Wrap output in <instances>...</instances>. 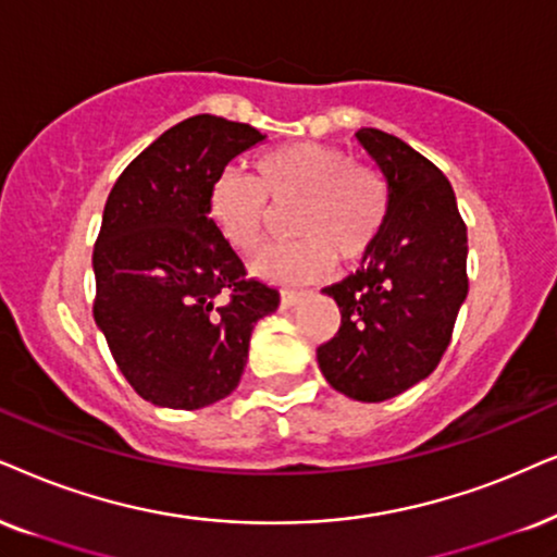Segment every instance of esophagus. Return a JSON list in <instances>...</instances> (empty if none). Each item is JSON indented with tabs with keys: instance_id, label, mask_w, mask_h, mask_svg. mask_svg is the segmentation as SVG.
<instances>
[{
	"instance_id": "obj_1",
	"label": "esophagus",
	"mask_w": 557,
	"mask_h": 557,
	"mask_svg": "<svg viewBox=\"0 0 557 557\" xmlns=\"http://www.w3.org/2000/svg\"><path fill=\"white\" fill-rule=\"evenodd\" d=\"M302 298H306V293L302 290H283V295H280V306L293 308V306H298Z\"/></svg>"
}]
</instances>
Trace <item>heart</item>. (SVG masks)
Returning a JSON list of instances; mask_svg holds the SVG:
<instances>
[{
    "instance_id": "heart-1",
    "label": "heart",
    "mask_w": 557,
    "mask_h": 557,
    "mask_svg": "<svg viewBox=\"0 0 557 557\" xmlns=\"http://www.w3.org/2000/svg\"><path fill=\"white\" fill-rule=\"evenodd\" d=\"M290 208V244L264 249L251 270L274 285L313 283L331 272L336 257L360 262L383 234L391 193L383 174L355 164L347 151L315 140H298L259 153L255 180L223 169L210 182L208 215L242 255L262 244L270 226V206Z\"/></svg>"
}]
</instances>
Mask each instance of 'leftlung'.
<instances>
[{
  "instance_id": "8db88e82",
  "label": "left lung",
  "mask_w": 557,
  "mask_h": 557,
  "mask_svg": "<svg viewBox=\"0 0 557 557\" xmlns=\"http://www.w3.org/2000/svg\"><path fill=\"white\" fill-rule=\"evenodd\" d=\"M391 193L388 221L362 267L323 287L342 311L336 336L315 349L344 396L380 404L429 377L468 298V228L445 174L404 140L360 128Z\"/></svg>"
}]
</instances>
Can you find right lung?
Instances as JSON below:
<instances>
[{"label": "right lung", "mask_w": 557, "mask_h": 557, "mask_svg": "<svg viewBox=\"0 0 557 557\" xmlns=\"http://www.w3.org/2000/svg\"><path fill=\"white\" fill-rule=\"evenodd\" d=\"M257 128L195 115L125 166L97 236L95 321L133 391L193 411L236 391L257 321L280 293L246 280L208 215V189Z\"/></svg>", "instance_id": "obj_1"}]
</instances>
